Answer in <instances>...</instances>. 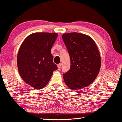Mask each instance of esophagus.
I'll use <instances>...</instances> for the list:
<instances>
[{
  "label": "esophagus",
  "instance_id": "34e87169",
  "mask_svg": "<svg viewBox=\"0 0 122 122\" xmlns=\"http://www.w3.org/2000/svg\"><path fill=\"white\" fill-rule=\"evenodd\" d=\"M61 63H59L58 64V70H60L61 68Z\"/></svg>",
  "mask_w": 122,
  "mask_h": 122
}]
</instances>
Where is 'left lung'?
<instances>
[{"mask_svg": "<svg viewBox=\"0 0 122 122\" xmlns=\"http://www.w3.org/2000/svg\"><path fill=\"white\" fill-rule=\"evenodd\" d=\"M62 39L70 59V68L63 73L66 84L77 90L91 84L98 75L101 59L97 45L89 36L79 33L64 34Z\"/></svg>", "mask_w": 122, "mask_h": 122, "instance_id": "obj_1", "label": "left lung"}]
</instances>
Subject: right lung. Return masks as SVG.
Instances as JSON below:
<instances>
[{
  "instance_id": "1",
  "label": "right lung",
  "mask_w": 122,
  "mask_h": 122,
  "mask_svg": "<svg viewBox=\"0 0 122 122\" xmlns=\"http://www.w3.org/2000/svg\"><path fill=\"white\" fill-rule=\"evenodd\" d=\"M57 37L55 33H33L26 38L19 50V73L25 82L35 89L44 87L58 69L51 53Z\"/></svg>"
}]
</instances>
